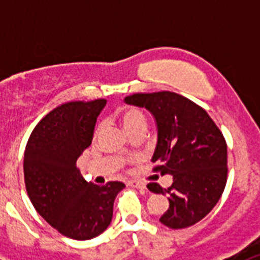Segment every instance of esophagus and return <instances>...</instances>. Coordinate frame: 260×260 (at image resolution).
<instances>
[{"mask_svg": "<svg viewBox=\"0 0 260 260\" xmlns=\"http://www.w3.org/2000/svg\"><path fill=\"white\" fill-rule=\"evenodd\" d=\"M128 185L133 186V187H137V189L146 190V185L143 182H139V181H128Z\"/></svg>", "mask_w": 260, "mask_h": 260, "instance_id": "34e87169", "label": "esophagus"}]
</instances>
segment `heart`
<instances>
[{
	"label": "heart",
	"instance_id": "obj_1",
	"mask_svg": "<svg viewBox=\"0 0 260 260\" xmlns=\"http://www.w3.org/2000/svg\"><path fill=\"white\" fill-rule=\"evenodd\" d=\"M117 118L125 128V132L132 133L138 127L146 126V117L141 110L133 107H123L117 110Z\"/></svg>",
	"mask_w": 260,
	"mask_h": 260
}]
</instances>
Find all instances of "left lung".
Returning a JSON list of instances; mask_svg holds the SVG:
<instances>
[{
	"mask_svg": "<svg viewBox=\"0 0 260 260\" xmlns=\"http://www.w3.org/2000/svg\"><path fill=\"white\" fill-rule=\"evenodd\" d=\"M125 103L153 114L157 125L153 172L173 176L168 189L157 183L150 189L169 199L160 221L172 229L197 224L212 211L226 185L224 135L203 108L171 91L134 93L125 98Z\"/></svg>",
	"mask_w": 260,
	"mask_h": 260,
	"instance_id": "8db88e82",
	"label": "left lung"
}]
</instances>
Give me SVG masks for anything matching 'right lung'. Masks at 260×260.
<instances>
[{"label": "right lung", "instance_id": "add662e5", "mask_svg": "<svg viewBox=\"0 0 260 260\" xmlns=\"http://www.w3.org/2000/svg\"><path fill=\"white\" fill-rule=\"evenodd\" d=\"M105 104V99H98L54 108L32 130L24 151V183L34 207L73 240L102 234L112 221L114 199L125 187L117 181L104 186L87 182L77 168Z\"/></svg>", "mask_w": 260, "mask_h": 260}]
</instances>
